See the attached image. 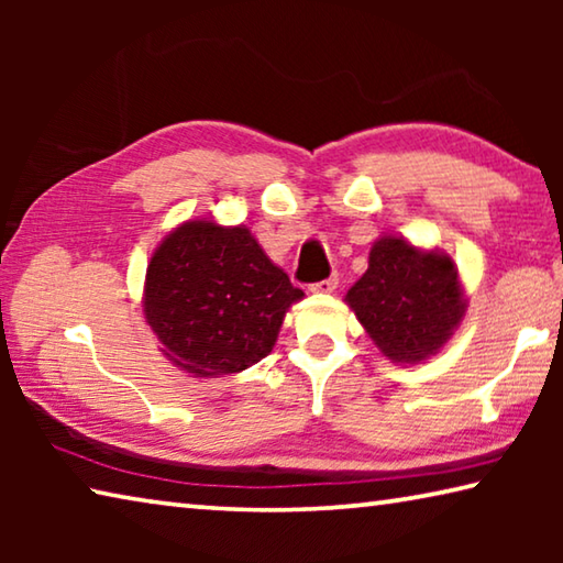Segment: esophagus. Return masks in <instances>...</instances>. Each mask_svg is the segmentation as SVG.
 Segmentation results:
<instances>
[{"instance_id": "obj_1", "label": "esophagus", "mask_w": 563, "mask_h": 563, "mask_svg": "<svg viewBox=\"0 0 563 563\" xmlns=\"http://www.w3.org/2000/svg\"><path fill=\"white\" fill-rule=\"evenodd\" d=\"M335 288H338V275H330V278L320 280V283H316V285H310L312 292H332Z\"/></svg>"}]
</instances>
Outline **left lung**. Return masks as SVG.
<instances>
[{
  "mask_svg": "<svg viewBox=\"0 0 563 563\" xmlns=\"http://www.w3.org/2000/svg\"><path fill=\"white\" fill-rule=\"evenodd\" d=\"M345 302L385 357L415 365L437 355L466 310L460 271L442 251H424L402 235H383Z\"/></svg>",
  "mask_w": 563,
  "mask_h": 563,
  "instance_id": "left-lung-1",
  "label": "left lung"
}]
</instances>
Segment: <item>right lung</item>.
Listing matches in <instances>:
<instances>
[{"mask_svg":"<svg viewBox=\"0 0 563 563\" xmlns=\"http://www.w3.org/2000/svg\"><path fill=\"white\" fill-rule=\"evenodd\" d=\"M302 295L245 225L196 218L151 255L144 316L176 367L218 377L268 355L285 312Z\"/></svg>","mask_w":563,"mask_h":563,"instance_id":"obj_1","label":"right lung"}]
</instances>
